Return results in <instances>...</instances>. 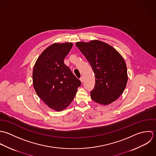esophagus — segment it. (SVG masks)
I'll return each mask as SVG.
<instances>
[{
	"mask_svg": "<svg viewBox=\"0 0 156 156\" xmlns=\"http://www.w3.org/2000/svg\"><path fill=\"white\" fill-rule=\"evenodd\" d=\"M80 81H81V82L83 83V81H84V78L83 77V76H81V78H80Z\"/></svg>",
	"mask_w": 156,
	"mask_h": 156,
	"instance_id": "1",
	"label": "esophagus"
}]
</instances>
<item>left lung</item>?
I'll return each mask as SVG.
<instances>
[{
  "label": "left lung",
  "mask_w": 156,
  "mask_h": 156,
  "mask_svg": "<svg viewBox=\"0 0 156 156\" xmlns=\"http://www.w3.org/2000/svg\"><path fill=\"white\" fill-rule=\"evenodd\" d=\"M76 46L95 74L91 98L104 105L115 101L124 92L128 81L126 66L122 55L110 44L98 40L79 41Z\"/></svg>",
  "instance_id": "obj_1"
}]
</instances>
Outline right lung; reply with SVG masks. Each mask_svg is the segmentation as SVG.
Returning <instances> with one entry per match:
<instances>
[{"mask_svg": "<svg viewBox=\"0 0 156 156\" xmlns=\"http://www.w3.org/2000/svg\"><path fill=\"white\" fill-rule=\"evenodd\" d=\"M72 43H55L38 57L32 72V84L39 98L50 108L60 112L74 99L81 81L64 63Z\"/></svg>", "mask_w": 156, "mask_h": 156, "instance_id": "add662e5", "label": "right lung"}]
</instances>
